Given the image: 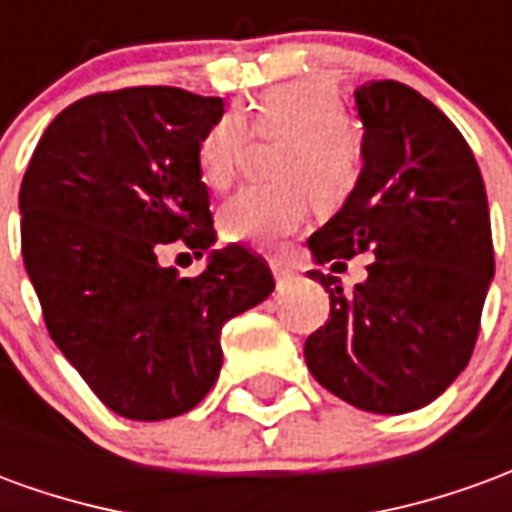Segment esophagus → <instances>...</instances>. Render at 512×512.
Wrapping results in <instances>:
<instances>
[{"mask_svg": "<svg viewBox=\"0 0 512 512\" xmlns=\"http://www.w3.org/2000/svg\"><path fill=\"white\" fill-rule=\"evenodd\" d=\"M271 271H274L277 282H288V279L293 277V268H290L288 263H282V260H274V263H271Z\"/></svg>", "mask_w": 512, "mask_h": 512, "instance_id": "34e87169", "label": "esophagus"}]
</instances>
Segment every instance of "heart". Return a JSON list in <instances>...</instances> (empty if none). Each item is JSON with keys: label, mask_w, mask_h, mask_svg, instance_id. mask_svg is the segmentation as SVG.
<instances>
[{"label": "heart", "mask_w": 512, "mask_h": 512, "mask_svg": "<svg viewBox=\"0 0 512 512\" xmlns=\"http://www.w3.org/2000/svg\"><path fill=\"white\" fill-rule=\"evenodd\" d=\"M249 126L263 139L288 136L279 153L282 183L246 186L219 216L230 241L274 249L310 222L315 200L332 208L354 191L359 180V150L348 136V112L340 93L321 79L279 84L252 109ZM249 131L244 120H216L197 147V167L213 189L230 186L241 169Z\"/></svg>", "instance_id": "1"}]
</instances>
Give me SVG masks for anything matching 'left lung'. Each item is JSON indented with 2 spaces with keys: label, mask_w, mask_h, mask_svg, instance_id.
Segmentation results:
<instances>
[{
  "label": "left lung",
  "mask_w": 512,
  "mask_h": 512,
  "mask_svg": "<svg viewBox=\"0 0 512 512\" xmlns=\"http://www.w3.org/2000/svg\"><path fill=\"white\" fill-rule=\"evenodd\" d=\"M362 161L340 211L310 235L315 263L373 252L351 296L332 274L329 321L304 343L315 381L373 414H406L461 376L494 277L483 175L461 131L408 84L356 90ZM332 266V268H334Z\"/></svg>",
  "instance_id": "obj_1"
}]
</instances>
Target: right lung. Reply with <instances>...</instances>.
Segmentation results:
<instances>
[{
    "label": "right lung",
    "instance_id": "obj_1",
    "mask_svg": "<svg viewBox=\"0 0 512 512\" xmlns=\"http://www.w3.org/2000/svg\"><path fill=\"white\" fill-rule=\"evenodd\" d=\"M222 98L126 87L76 101L40 136L18 191L21 255L51 340L106 408L186 414L222 370V326L274 290L246 246L213 249L200 277L158 263L216 241L197 167Z\"/></svg>",
    "mask_w": 512,
    "mask_h": 512
}]
</instances>
